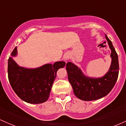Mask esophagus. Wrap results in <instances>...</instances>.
Wrapping results in <instances>:
<instances>
[{"mask_svg":"<svg viewBox=\"0 0 126 126\" xmlns=\"http://www.w3.org/2000/svg\"><path fill=\"white\" fill-rule=\"evenodd\" d=\"M69 56H65L64 57V60H66V61H67V60H69Z\"/></svg>","mask_w":126,"mask_h":126,"instance_id":"esophagus-1","label":"esophagus"}]
</instances>
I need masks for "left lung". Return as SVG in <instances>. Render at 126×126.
<instances>
[{
	"mask_svg": "<svg viewBox=\"0 0 126 126\" xmlns=\"http://www.w3.org/2000/svg\"><path fill=\"white\" fill-rule=\"evenodd\" d=\"M111 49V63L110 69L101 78H90L84 75L76 65L68 62L66 70L68 79L73 89L75 96L84 101H92L103 97L111 92L117 80L119 72L118 56L111 40L105 34Z\"/></svg>",
	"mask_w": 126,
	"mask_h": 126,
	"instance_id": "obj_1",
	"label": "left lung"
}]
</instances>
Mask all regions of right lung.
Segmentation results:
<instances>
[{
	"mask_svg": "<svg viewBox=\"0 0 126 126\" xmlns=\"http://www.w3.org/2000/svg\"><path fill=\"white\" fill-rule=\"evenodd\" d=\"M17 54L16 47L8 59V79L12 89L19 97L29 103L45 102L49 97L57 70L64 67L66 63L56 62L53 64L28 69L20 67L13 60Z\"/></svg>",
	"mask_w": 126,
	"mask_h": 126,
	"instance_id": "right-lung-1",
	"label": "right lung"
}]
</instances>
